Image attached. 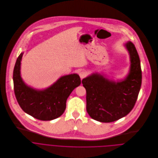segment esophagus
I'll list each match as a JSON object with an SVG mask.
<instances>
[{
	"label": "esophagus",
	"mask_w": 158,
	"mask_h": 158,
	"mask_svg": "<svg viewBox=\"0 0 158 158\" xmlns=\"http://www.w3.org/2000/svg\"><path fill=\"white\" fill-rule=\"evenodd\" d=\"M86 76H87V73L85 71H81V72L79 73V76L81 79H83V78L85 77Z\"/></svg>",
	"instance_id": "esophagus-1"
}]
</instances>
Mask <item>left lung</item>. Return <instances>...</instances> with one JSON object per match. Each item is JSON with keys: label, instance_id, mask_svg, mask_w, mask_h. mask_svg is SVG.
Returning <instances> with one entry per match:
<instances>
[{"label": "left lung", "instance_id": "left-lung-1", "mask_svg": "<svg viewBox=\"0 0 158 158\" xmlns=\"http://www.w3.org/2000/svg\"><path fill=\"white\" fill-rule=\"evenodd\" d=\"M130 60L128 74L117 81L103 74L92 73L83 79L86 90V109L89 116L100 122L109 123L128 115L135 106L142 81L140 60L131 41L123 44Z\"/></svg>", "mask_w": 158, "mask_h": 158}]
</instances>
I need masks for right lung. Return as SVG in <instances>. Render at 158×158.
I'll return each mask as SVG.
<instances>
[{
  "mask_svg": "<svg viewBox=\"0 0 158 158\" xmlns=\"http://www.w3.org/2000/svg\"><path fill=\"white\" fill-rule=\"evenodd\" d=\"M23 52L18 57L14 69L15 95L22 109L31 117L43 121L60 117L66 107V100L81 81L77 74L60 77L44 89H36L25 84L21 77V61Z\"/></svg>",
  "mask_w": 158,
  "mask_h": 158,
  "instance_id": "right-lung-1",
  "label": "right lung"
}]
</instances>
